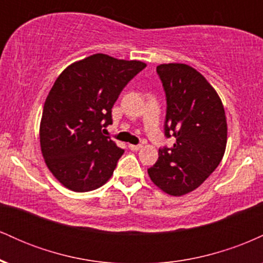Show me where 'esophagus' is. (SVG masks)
I'll use <instances>...</instances> for the list:
<instances>
[{"instance_id": "obj_1", "label": "esophagus", "mask_w": 263, "mask_h": 263, "mask_svg": "<svg viewBox=\"0 0 263 263\" xmlns=\"http://www.w3.org/2000/svg\"><path fill=\"white\" fill-rule=\"evenodd\" d=\"M128 148L131 151H140L142 148V144H128Z\"/></svg>"}]
</instances>
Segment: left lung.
I'll list each match as a JSON object with an SVG mask.
<instances>
[{
  "label": "left lung",
  "instance_id": "obj_1",
  "mask_svg": "<svg viewBox=\"0 0 263 263\" xmlns=\"http://www.w3.org/2000/svg\"><path fill=\"white\" fill-rule=\"evenodd\" d=\"M157 74L167 100L164 135L176 143L159 148L148 174L163 192L180 197L201 185L221 162L228 141L225 110L215 89L192 66L161 64Z\"/></svg>",
  "mask_w": 263,
  "mask_h": 263
}]
</instances>
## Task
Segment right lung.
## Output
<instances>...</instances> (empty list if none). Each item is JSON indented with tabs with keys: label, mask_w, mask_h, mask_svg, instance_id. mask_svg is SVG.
Segmentation results:
<instances>
[{
	"label": "right lung",
	"mask_w": 263,
	"mask_h": 263,
	"mask_svg": "<svg viewBox=\"0 0 263 263\" xmlns=\"http://www.w3.org/2000/svg\"><path fill=\"white\" fill-rule=\"evenodd\" d=\"M146 68L140 60L93 54L75 62L55 80L42 114V155L65 188L90 192L112 176L122 148L102 128L112 123L114 104L127 84Z\"/></svg>",
	"instance_id": "1"
}]
</instances>
